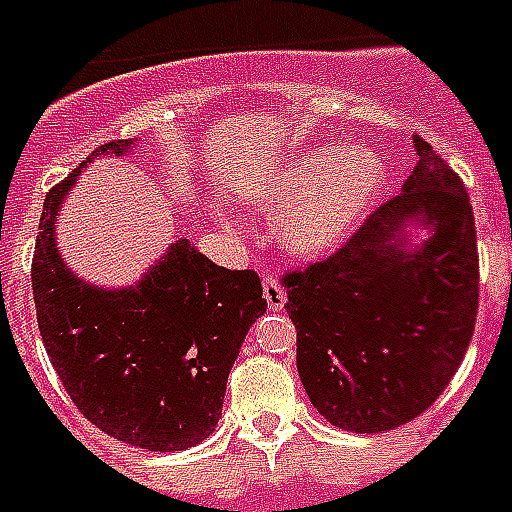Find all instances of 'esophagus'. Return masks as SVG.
Masks as SVG:
<instances>
[{"mask_svg": "<svg viewBox=\"0 0 512 512\" xmlns=\"http://www.w3.org/2000/svg\"><path fill=\"white\" fill-rule=\"evenodd\" d=\"M263 295L268 305H271V311H281L284 303H287V292L279 284V279H273V276H265L263 279Z\"/></svg>", "mask_w": 512, "mask_h": 512, "instance_id": "1", "label": "esophagus"}]
</instances>
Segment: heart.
Returning a JSON list of instances; mask_svg holds the SVG:
<instances>
[{
    "mask_svg": "<svg viewBox=\"0 0 512 512\" xmlns=\"http://www.w3.org/2000/svg\"><path fill=\"white\" fill-rule=\"evenodd\" d=\"M388 183L380 151L366 146L313 148L249 188L255 209L273 215L281 244L300 257L340 247L377 204Z\"/></svg>",
    "mask_w": 512,
    "mask_h": 512,
    "instance_id": "b5f03b06",
    "label": "heart"
}]
</instances>
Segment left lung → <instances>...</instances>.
I'll list each match as a JSON object with an SVG mask.
<instances>
[{"mask_svg": "<svg viewBox=\"0 0 512 512\" xmlns=\"http://www.w3.org/2000/svg\"><path fill=\"white\" fill-rule=\"evenodd\" d=\"M417 167L335 255L289 271L287 313L297 372L324 420L382 433L436 401L473 337L478 313L476 220L468 191L414 135ZM409 224L425 227L420 245Z\"/></svg>", "mask_w": 512, "mask_h": 512, "instance_id": "obj_1", "label": "left lung"}]
</instances>
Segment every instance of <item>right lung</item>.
I'll use <instances>...</instances> for the list:
<instances>
[{
	"mask_svg": "<svg viewBox=\"0 0 512 512\" xmlns=\"http://www.w3.org/2000/svg\"><path fill=\"white\" fill-rule=\"evenodd\" d=\"M132 146L114 140L90 159ZM82 167L47 193L36 236L31 287L47 356L76 409L116 441L148 452L201 444L220 420L241 342L268 308L260 276L220 268L180 239L135 287L82 281L55 244V217Z\"/></svg>",
	"mask_w": 512,
	"mask_h": 512,
	"instance_id": "right-lung-1",
	"label": "right lung"
}]
</instances>
